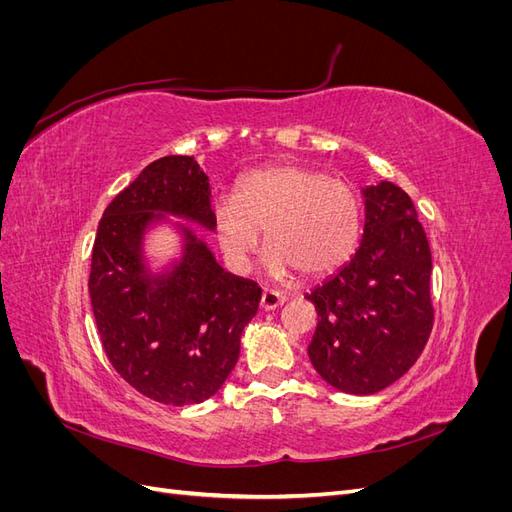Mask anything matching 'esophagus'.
<instances>
[{"instance_id":"34e87169","label":"esophagus","mask_w":512,"mask_h":512,"mask_svg":"<svg viewBox=\"0 0 512 512\" xmlns=\"http://www.w3.org/2000/svg\"><path fill=\"white\" fill-rule=\"evenodd\" d=\"M286 303V297L282 292H277V290H265L262 292V297H260V307L265 309V312H271V309H275V307H280V305H284Z\"/></svg>"}]
</instances>
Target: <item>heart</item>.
<instances>
[{"label":"heart","mask_w":512,"mask_h":512,"mask_svg":"<svg viewBox=\"0 0 512 512\" xmlns=\"http://www.w3.org/2000/svg\"><path fill=\"white\" fill-rule=\"evenodd\" d=\"M211 228L224 260L239 273L252 267L265 230L273 275L301 280L327 275L354 254L363 230V205L352 185L297 164L245 175L235 200L218 198Z\"/></svg>","instance_id":"b5f03b06"}]
</instances>
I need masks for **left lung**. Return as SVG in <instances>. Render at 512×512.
Segmentation results:
<instances>
[{
    "instance_id": "8db88e82",
    "label": "left lung",
    "mask_w": 512,
    "mask_h": 512,
    "mask_svg": "<svg viewBox=\"0 0 512 512\" xmlns=\"http://www.w3.org/2000/svg\"><path fill=\"white\" fill-rule=\"evenodd\" d=\"M363 194L361 247L305 297L318 312L309 361L324 382L350 395L399 380L433 329L431 250L410 196L389 181Z\"/></svg>"
}]
</instances>
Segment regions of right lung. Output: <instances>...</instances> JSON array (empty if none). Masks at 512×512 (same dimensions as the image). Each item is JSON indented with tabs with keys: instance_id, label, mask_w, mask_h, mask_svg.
<instances>
[{
	"instance_id": "obj_1",
	"label": "right lung",
	"mask_w": 512,
	"mask_h": 512,
	"mask_svg": "<svg viewBox=\"0 0 512 512\" xmlns=\"http://www.w3.org/2000/svg\"><path fill=\"white\" fill-rule=\"evenodd\" d=\"M156 211L211 228L209 179L192 156L151 162L104 209L91 252V309L106 359L132 389L164 406L200 404L237 365L262 290L224 273L192 232L179 265L151 282L138 245Z\"/></svg>"
}]
</instances>
